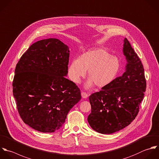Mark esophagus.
I'll return each mask as SVG.
<instances>
[{"instance_id": "1", "label": "esophagus", "mask_w": 159, "mask_h": 159, "mask_svg": "<svg viewBox=\"0 0 159 159\" xmlns=\"http://www.w3.org/2000/svg\"><path fill=\"white\" fill-rule=\"evenodd\" d=\"M81 95H82V97L83 98H87L88 96H89L88 94H87L86 92H82Z\"/></svg>"}]
</instances>
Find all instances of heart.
Instances as JSON below:
<instances>
[{"instance_id":"1","label":"heart","mask_w":159,"mask_h":159,"mask_svg":"<svg viewBox=\"0 0 159 159\" xmlns=\"http://www.w3.org/2000/svg\"><path fill=\"white\" fill-rule=\"evenodd\" d=\"M121 61L116 56L106 49L99 48L90 49L82 54L79 59L73 60L68 68L70 79L79 84L86 75L90 78L85 87H91L93 84L97 87L102 88L111 84L119 74Z\"/></svg>"}]
</instances>
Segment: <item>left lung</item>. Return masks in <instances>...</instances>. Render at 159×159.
<instances>
[{
	"label": "left lung",
	"mask_w": 159,
	"mask_h": 159,
	"mask_svg": "<svg viewBox=\"0 0 159 159\" xmlns=\"http://www.w3.org/2000/svg\"><path fill=\"white\" fill-rule=\"evenodd\" d=\"M123 53L128 62L125 73L89 97L92 110L88 122L93 130L101 134H112L129 125L138 115L144 97V69L126 38Z\"/></svg>",
	"instance_id": "left-lung-1"
}]
</instances>
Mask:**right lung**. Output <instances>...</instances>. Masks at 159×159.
<instances>
[{"instance_id":"obj_1","label":"right lung","mask_w":159,"mask_h":159,"mask_svg":"<svg viewBox=\"0 0 159 159\" xmlns=\"http://www.w3.org/2000/svg\"><path fill=\"white\" fill-rule=\"evenodd\" d=\"M69 49L56 38L31 44L18 62L12 83L18 113L33 129L54 133L81 99L76 84L66 79Z\"/></svg>"}]
</instances>
